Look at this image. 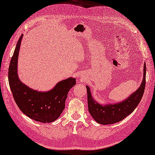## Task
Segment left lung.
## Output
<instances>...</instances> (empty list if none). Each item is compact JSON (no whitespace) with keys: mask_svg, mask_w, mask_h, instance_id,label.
I'll return each instance as SVG.
<instances>
[{"mask_svg":"<svg viewBox=\"0 0 155 155\" xmlns=\"http://www.w3.org/2000/svg\"><path fill=\"white\" fill-rule=\"evenodd\" d=\"M146 64L143 66V78L139 87L131 93L125 100L114 104H102L92 97L90 87L86 85L87 91L88 109L90 114L95 121L103 125L112 124L120 121L130 115L140 103L145 87Z\"/></svg>","mask_w":155,"mask_h":155,"instance_id":"8db88e82","label":"left lung"}]
</instances>
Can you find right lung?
<instances>
[{
    "mask_svg": "<svg viewBox=\"0 0 155 155\" xmlns=\"http://www.w3.org/2000/svg\"><path fill=\"white\" fill-rule=\"evenodd\" d=\"M23 35L15 48L8 69L9 85L18 107L24 114L35 121L49 123L59 118L65 108L68 93L76 84L75 78L59 81L51 90L39 91L22 83L18 77V60Z\"/></svg>",
    "mask_w": 155,
    "mask_h": 155,
    "instance_id": "1",
    "label": "right lung"
}]
</instances>
